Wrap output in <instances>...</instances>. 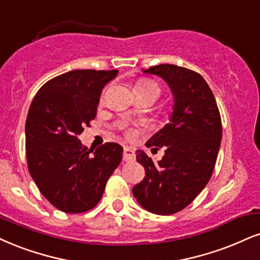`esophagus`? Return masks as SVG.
Listing matches in <instances>:
<instances>
[{
	"mask_svg": "<svg viewBox=\"0 0 260 260\" xmlns=\"http://www.w3.org/2000/svg\"><path fill=\"white\" fill-rule=\"evenodd\" d=\"M135 158V150L130 147H125L124 148V160L127 161V160H131Z\"/></svg>",
	"mask_w": 260,
	"mask_h": 260,
	"instance_id": "34e87169",
	"label": "esophagus"
}]
</instances>
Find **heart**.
<instances>
[{
	"instance_id": "b5f03b06",
	"label": "heart",
	"mask_w": 260,
	"mask_h": 260,
	"mask_svg": "<svg viewBox=\"0 0 260 260\" xmlns=\"http://www.w3.org/2000/svg\"><path fill=\"white\" fill-rule=\"evenodd\" d=\"M135 89H146V90H154L156 94H158V96H159V92H160L159 85L156 84L155 82L149 81V79H146V78L139 79V81L136 82ZM129 136H133V131H131V130L129 131Z\"/></svg>"
}]
</instances>
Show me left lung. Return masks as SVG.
I'll return each mask as SVG.
<instances>
[{
	"instance_id": "1",
	"label": "left lung",
	"mask_w": 260,
	"mask_h": 260,
	"mask_svg": "<svg viewBox=\"0 0 260 260\" xmlns=\"http://www.w3.org/2000/svg\"><path fill=\"white\" fill-rule=\"evenodd\" d=\"M145 73L161 77L174 95L168 123L146 143L165 155L153 162L142 150L136 160L146 177L133 188L145 210L168 216L187 207L212 176L222 140V120L212 90L198 72L170 63L152 66Z\"/></svg>"
}]
</instances>
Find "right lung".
<instances>
[{
  "label": "right lung",
  "mask_w": 260,
  "mask_h": 260,
  "mask_svg": "<svg viewBox=\"0 0 260 260\" xmlns=\"http://www.w3.org/2000/svg\"><path fill=\"white\" fill-rule=\"evenodd\" d=\"M118 70H75L48 81L35 95L25 125L27 168L44 198L66 213L94 208L120 164L123 147L106 142L95 150L78 135L96 117L104 86Z\"/></svg>",
  "instance_id": "obj_1"
}]
</instances>
